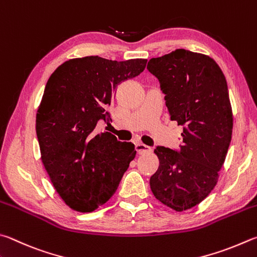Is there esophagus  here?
<instances>
[{"instance_id":"obj_1","label":"esophagus","mask_w":257,"mask_h":257,"mask_svg":"<svg viewBox=\"0 0 257 257\" xmlns=\"http://www.w3.org/2000/svg\"><path fill=\"white\" fill-rule=\"evenodd\" d=\"M135 149H136L137 154H146V153H151L153 151L152 147H149L147 145H144V144H136Z\"/></svg>"}]
</instances>
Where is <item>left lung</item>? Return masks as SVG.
<instances>
[{
  "instance_id": "left-lung-1",
  "label": "left lung",
  "mask_w": 257,
  "mask_h": 257,
  "mask_svg": "<svg viewBox=\"0 0 257 257\" xmlns=\"http://www.w3.org/2000/svg\"><path fill=\"white\" fill-rule=\"evenodd\" d=\"M147 69L160 82L171 120L183 125L179 149L154 151L160 166L149 184L158 201L183 211L208 197L225 162L232 133L227 82L212 58L185 49L152 58Z\"/></svg>"
}]
</instances>
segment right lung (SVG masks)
I'll use <instances>...</instances> for the list:
<instances>
[{"mask_svg": "<svg viewBox=\"0 0 257 257\" xmlns=\"http://www.w3.org/2000/svg\"><path fill=\"white\" fill-rule=\"evenodd\" d=\"M146 63L99 56L69 59L46 84L36 116L41 161L56 191L76 211L91 212L108 201L136 156L134 144L95 128L111 121L115 87L138 76Z\"/></svg>", "mask_w": 257, "mask_h": 257, "instance_id": "obj_1", "label": "right lung"}]
</instances>
